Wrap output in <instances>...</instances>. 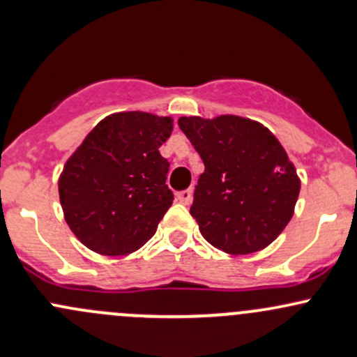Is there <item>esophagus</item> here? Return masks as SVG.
<instances>
[{
  "instance_id": "esophagus-1",
  "label": "esophagus",
  "mask_w": 357,
  "mask_h": 357,
  "mask_svg": "<svg viewBox=\"0 0 357 357\" xmlns=\"http://www.w3.org/2000/svg\"><path fill=\"white\" fill-rule=\"evenodd\" d=\"M177 201L180 204H190V201H192V190H182V192L177 194Z\"/></svg>"
}]
</instances>
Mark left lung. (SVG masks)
I'll list each match as a JSON object with an SVG mask.
<instances>
[{"label":"left lung","mask_w":357,"mask_h":357,"mask_svg":"<svg viewBox=\"0 0 357 357\" xmlns=\"http://www.w3.org/2000/svg\"><path fill=\"white\" fill-rule=\"evenodd\" d=\"M204 163L190 214L202 236L226 254L262 250L293 218L300 178L269 129L238 116L180 117Z\"/></svg>","instance_id":"8db88e82"}]
</instances>
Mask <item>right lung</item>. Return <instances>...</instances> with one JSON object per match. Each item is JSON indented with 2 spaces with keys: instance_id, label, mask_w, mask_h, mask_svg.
<instances>
[{
  "instance_id": "add662e5",
  "label": "right lung",
  "mask_w": 357,
  "mask_h": 357,
  "mask_svg": "<svg viewBox=\"0 0 357 357\" xmlns=\"http://www.w3.org/2000/svg\"><path fill=\"white\" fill-rule=\"evenodd\" d=\"M174 121L146 112L112 114L98 122L63 168L59 199L66 223L90 250L128 255L156 233L174 194L158 148Z\"/></svg>"
}]
</instances>
